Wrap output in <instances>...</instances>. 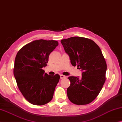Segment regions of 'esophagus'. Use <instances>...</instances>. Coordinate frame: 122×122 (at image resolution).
<instances>
[{
    "instance_id": "obj_1",
    "label": "esophagus",
    "mask_w": 122,
    "mask_h": 122,
    "mask_svg": "<svg viewBox=\"0 0 122 122\" xmlns=\"http://www.w3.org/2000/svg\"><path fill=\"white\" fill-rule=\"evenodd\" d=\"M60 78H61V79H64V78H66V76H65L63 75V74H61V75H60Z\"/></svg>"
}]
</instances>
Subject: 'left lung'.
Returning <instances> with one entry per match:
<instances>
[{
  "mask_svg": "<svg viewBox=\"0 0 122 122\" xmlns=\"http://www.w3.org/2000/svg\"><path fill=\"white\" fill-rule=\"evenodd\" d=\"M71 64L82 71L81 78L69 76L70 101L77 105L90 103L99 95L106 81L107 64L99 46L92 40L72 37L61 41Z\"/></svg>",
  "mask_w": 122,
  "mask_h": 122,
  "instance_id": "8db88e82",
  "label": "left lung"
}]
</instances>
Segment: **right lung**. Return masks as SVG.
Listing matches in <instances>:
<instances>
[{"label": "right lung", "instance_id": "1", "mask_svg": "<svg viewBox=\"0 0 122 122\" xmlns=\"http://www.w3.org/2000/svg\"><path fill=\"white\" fill-rule=\"evenodd\" d=\"M58 42L54 40H35L23 46L17 53L13 73L19 90L29 103L42 106L52 100L59 74L50 76L43 67L50 53Z\"/></svg>", "mask_w": 122, "mask_h": 122}]
</instances>
